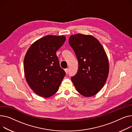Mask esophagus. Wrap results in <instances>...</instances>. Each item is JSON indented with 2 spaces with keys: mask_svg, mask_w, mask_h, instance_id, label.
Here are the masks:
<instances>
[{
  "mask_svg": "<svg viewBox=\"0 0 132 132\" xmlns=\"http://www.w3.org/2000/svg\"><path fill=\"white\" fill-rule=\"evenodd\" d=\"M65 73H66V74H68V72H69V69H68V68H67V69H65Z\"/></svg>",
  "mask_w": 132,
  "mask_h": 132,
  "instance_id": "34e87169",
  "label": "esophagus"
}]
</instances>
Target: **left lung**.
Listing matches in <instances>:
<instances>
[{"instance_id": "left-lung-1", "label": "left lung", "mask_w": 132, "mask_h": 132, "mask_svg": "<svg viewBox=\"0 0 132 132\" xmlns=\"http://www.w3.org/2000/svg\"><path fill=\"white\" fill-rule=\"evenodd\" d=\"M69 43L78 61V71L71 80L80 94L94 96L103 87L109 74L106 53L99 41L91 35H71Z\"/></svg>"}]
</instances>
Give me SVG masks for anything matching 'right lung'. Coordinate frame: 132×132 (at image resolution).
Listing matches in <instances>:
<instances>
[{"label": "right lung", "mask_w": 132, "mask_h": 132, "mask_svg": "<svg viewBox=\"0 0 132 132\" xmlns=\"http://www.w3.org/2000/svg\"><path fill=\"white\" fill-rule=\"evenodd\" d=\"M65 39L64 36H46L31 45L26 54V79L39 96L48 97L56 93L65 76L56 54Z\"/></svg>", "instance_id": "add662e5"}]
</instances>
